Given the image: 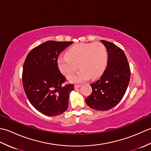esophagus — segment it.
I'll use <instances>...</instances> for the list:
<instances>
[{"label": "esophagus", "mask_w": 151, "mask_h": 151, "mask_svg": "<svg viewBox=\"0 0 151 151\" xmlns=\"http://www.w3.org/2000/svg\"><path fill=\"white\" fill-rule=\"evenodd\" d=\"M81 84H75V86H74V88H75V89H77V88H79L80 87H81Z\"/></svg>", "instance_id": "34e87169"}]
</instances>
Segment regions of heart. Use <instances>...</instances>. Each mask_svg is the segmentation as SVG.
<instances>
[{
  "instance_id": "1",
  "label": "heart",
  "mask_w": 151,
  "mask_h": 151,
  "mask_svg": "<svg viewBox=\"0 0 151 151\" xmlns=\"http://www.w3.org/2000/svg\"><path fill=\"white\" fill-rule=\"evenodd\" d=\"M108 63L106 47L99 42L78 43L67 50L66 56L58 58V66L64 76L69 77L78 69L80 71L70 77V81L80 82L101 75Z\"/></svg>"
}]
</instances>
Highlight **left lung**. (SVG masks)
Returning a JSON list of instances; mask_svg holds the SVG:
<instances>
[{
    "label": "left lung",
    "mask_w": 151,
    "mask_h": 151,
    "mask_svg": "<svg viewBox=\"0 0 151 151\" xmlns=\"http://www.w3.org/2000/svg\"><path fill=\"white\" fill-rule=\"evenodd\" d=\"M101 41L108 51L107 67L101 78L90 84L92 93L86 102L92 109L106 111L123 99L130 82V68L121 48L107 41Z\"/></svg>",
    "instance_id": "left-lung-1"
}]
</instances>
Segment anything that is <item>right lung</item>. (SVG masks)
Here are the masks:
<instances>
[{"label": "right lung", "instance_id": "add662e5", "mask_svg": "<svg viewBox=\"0 0 151 151\" xmlns=\"http://www.w3.org/2000/svg\"><path fill=\"white\" fill-rule=\"evenodd\" d=\"M73 41H47L34 48L25 59L22 81L31 104L41 113L56 116L68 108L73 84L63 85L66 78L58 66L60 54Z\"/></svg>", "mask_w": 151, "mask_h": 151}]
</instances>
